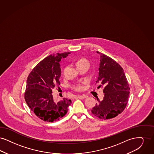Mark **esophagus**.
Segmentation results:
<instances>
[{"instance_id":"esophagus-1","label":"esophagus","mask_w":154,"mask_h":154,"mask_svg":"<svg viewBox=\"0 0 154 154\" xmlns=\"http://www.w3.org/2000/svg\"><path fill=\"white\" fill-rule=\"evenodd\" d=\"M76 97H77L78 98H79L80 100H83V99H85L86 97L85 95H78Z\"/></svg>"}]
</instances>
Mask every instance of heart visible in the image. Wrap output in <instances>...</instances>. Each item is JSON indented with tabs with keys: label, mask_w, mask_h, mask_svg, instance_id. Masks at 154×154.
Returning <instances> with one entry per match:
<instances>
[{
	"label": "heart",
	"mask_w": 154,
	"mask_h": 154,
	"mask_svg": "<svg viewBox=\"0 0 154 154\" xmlns=\"http://www.w3.org/2000/svg\"><path fill=\"white\" fill-rule=\"evenodd\" d=\"M85 64H88V62L87 61V60L85 59H81L80 60H78V62L76 63V66L77 67H79L80 66H82ZM73 87L74 90H75L76 91H81L83 90V88L80 84L76 85Z\"/></svg>",
	"instance_id": "obj_1"
}]
</instances>
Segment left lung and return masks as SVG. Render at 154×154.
<instances>
[{"label":"left lung","instance_id":"left-lung-1","mask_svg":"<svg viewBox=\"0 0 154 154\" xmlns=\"http://www.w3.org/2000/svg\"><path fill=\"white\" fill-rule=\"evenodd\" d=\"M100 54L99 75L96 83L103 87V100L92 108L91 112L100 119H110L123 112L127 106L130 88L124 69L113 59L104 54Z\"/></svg>","mask_w":154,"mask_h":154}]
</instances>
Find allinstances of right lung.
Returning <instances> with one entry per match:
<instances>
[{
	"label": "right lung",
	"instance_id": "1",
	"mask_svg": "<svg viewBox=\"0 0 154 154\" xmlns=\"http://www.w3.org/2000/svg\"><path fill=\"white\" fill-rule=\"evenodd\" d=\"M69 52L57 53L42 60L29 74L26 81L25 99L28 106L41 120L47 122L59 120L64 116L71 104V100H54L52 90L60 85V62Z\"/></svg>",
	"mask_w": 154,
	"mask_h": 154
}]
</instances>
